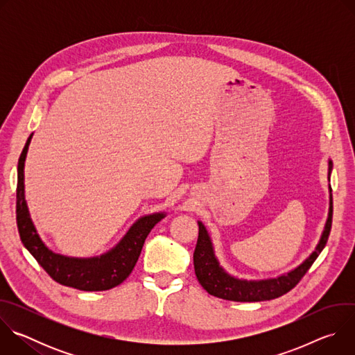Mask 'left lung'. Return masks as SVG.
<instances>
[{"instance_id":"obj_1","label":"left lung","mask_w":355,"mask_h":355,"mask_svg":"<svg viewBox=\"0 0 355 355\" xmlns=\"http://www.w3.org/2000/svg\"><path fill=\"white\" fill-rule=\"evenodd\" d=\"M331 168H333V163L331 160H329V174H327L329 180H330ZM329 191H330L329 216L315 251L296 268L275 278L240 279L226 272L215 256L214 244L207 227L202 222H198L199 234H198V241L193 251V268H195V275L199 284L202 285V288L216 297L234 300V302L271 300L289 292L300 281V278L306 274V271L315 263V260L318 259V256L320 254L327 243L330 229H331V218H333L331 187H329Z\"/></svg>"}]
</instances>
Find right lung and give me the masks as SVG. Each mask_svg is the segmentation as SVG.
Masks as SVG:
<instances>
[{
  "label": "right lung",
  "mask_w": 355,
  "mask_h": 355,
  "mask_svg": "<svg viewBox=\"0 0 355 355\" xmlns=\"http://www.w3.org/2000/svg\"><path fill=\"white\" fill-rule=\"evenodd\" d=\"M32 136L33 133L28 137L18 162L17 225L22 244L39 266L62 285L80 291H107L118 286L130 275L139 260L147 234L166 216V214L157 212L137 219L122 240L101 256L78 259L53 252L37 234L25 200L24 168Z\"/></svg>",
  "instance_id": "add662e5"
}]
</instances>
